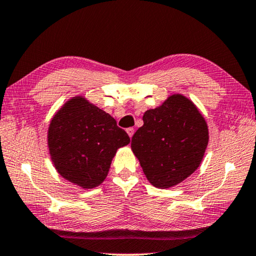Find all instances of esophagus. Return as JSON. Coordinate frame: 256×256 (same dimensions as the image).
<instances>
[{
    "instance_id": "34e87169",
    "label": "esophagus",
    "mask_w": 256,
    "mask_h": 256,
    "mask_svg": "<svg viewBox=\"0 0 256 256\" xmlns=\"http://www.w3.org/2000/svg\"><path fill=\"white\" fill-rule=\"evenodd\" d=\"M134 132H135V130H134V128H128L127 129V134L129 135V137H132V135H134Z\"/></svg>"
}]
</instances>
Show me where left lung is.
Returning a JSON list of instances; mask_svg holds the SVG:
<instances>
[{
  "instance_id": "8db88e82",
  "label": "left lung",
  "mask_w": 256,
  "mask_h": 256,
  "mask_svg": "<svg viewBox=\"0 0 256 256\" xmlns=\"http://www.w3.org/2000/svg\"><path fill=\"white\" fill-rule=\"evenodd\" d=\"M132 138V150L152 186L168 190L194 173L209 143L206 121L184 94H173L148 110Z\"/></svg>"
}]
</instances>
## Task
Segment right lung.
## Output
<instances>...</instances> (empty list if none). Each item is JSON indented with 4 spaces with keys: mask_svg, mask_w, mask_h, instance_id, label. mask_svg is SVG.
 <instances>
[{
    "mask_svg": "<svg viewBox=\"0 0 256 256\" xmlns=\"http://www.w3.org/2000/svg\"><path fill=\"white\" fill-rule=\"evenodd\" d=\"M129 143L114 118L84 96L68 99L48 126L47 146L55 170L83 190L104 182L118 149Z\"/></svg>",
    "mask_w": 256,
    "mask_h": 256,
    "instance_id": "right-lung-1",
    "label": "right lung"
}]
</instances>
